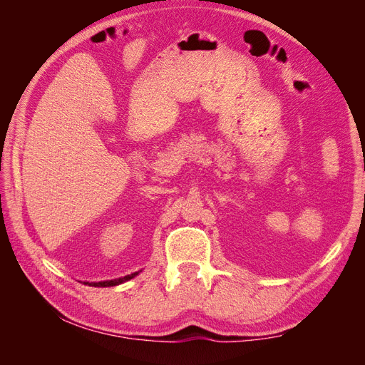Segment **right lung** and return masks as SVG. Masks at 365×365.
Listing matches in <instances>:
<instances>
[{"label":"right lung","instance_id":"obj_1","mask_svg":"<svg viewBox=\"0 0 365 365\" xmlns=\"http://www.w3.org/2000/svg\"><path fill=\"white\" fill-rule=\"evenodd\" d=\"M140 271L134 272V274H129V275H125V277H120V279H114V280H105V282H83V284H90V286H94V288H108V286H117L120 283H125L130 279H134L135 275H138Z\"/></svg>","mask_w":365,"mask_h":365}]
</instances>
